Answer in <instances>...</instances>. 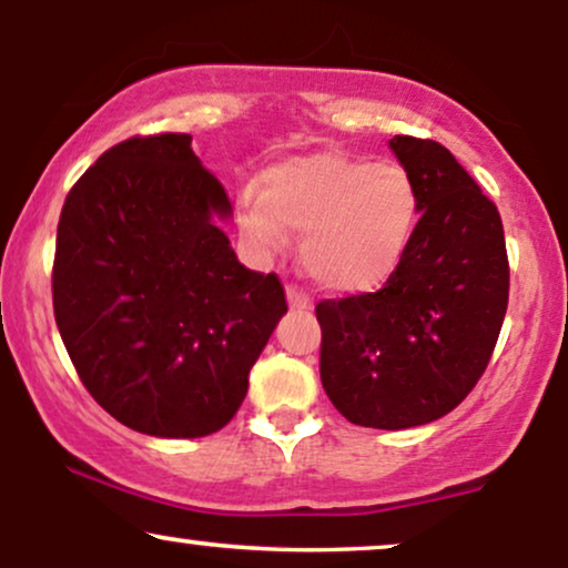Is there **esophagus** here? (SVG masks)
I'll return each mask as SVG.
<instances>
[{"label":"esophagus","instance_id":"1","mask_svg":"<svg viewBox=\"0 0 568 568\" xmlns=\"http://www.w3.org/2000/svg\"><path fill=\"white\" fill-rule=\"evenodd\" d=\"M285 296H288V304L296 306V310H306V306H312V298L306 296L298 285H285Z\"/></svg>","mask_w":568,"mask_h":568}]
</instances>
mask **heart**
I'll list each match as a JSON object with an SVG mask.
<instances>
[{
	"label": "heart",
	"instance_id": "heart-1",
	"mask_svg": "<svg viewBox=\"0 0 568 568\" xmlns=\"http://www.w3.org/2000/svg\"><path fill=\"white\" fill-rule=\"evenodd\" d=\"M419 197L406 168L321 152L280 162L262 194L243 192L237 226L251 243L277 247L304 232L310 275L331 291H366L395 272L414 237Z\"/></svg>",
	"mask_w": 568,
	"mask_h": 568
}]
</instances>
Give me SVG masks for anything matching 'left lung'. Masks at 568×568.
<instances>
[{
  "label": "left lung",
  "instance_id": "1",
  "mask_svg": "<svg viewBox=\"0 0 568 568\" xmlns=\"http://www.w3.org/2000/svg\"><path fill=\"white\" fill-rule=\"evenodd\" d=\"M389 149L419 197L400 264L376 293L325 298L321 379L352 425L406 429L440 419L491 361L510 296L497 205L438 141L395 135Z\"/></svg>",
  "mask_w": 568,
  "mask_h": 568
}]
</instances>
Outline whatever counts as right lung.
Masks as SVG:
<instances>
[{"label":"right lung","instance_id":"right-lung-1","mask_svg":"<svg viewBox=\"0 0 568 568\" xmlns=\"http://www.w3.org/2000/svg\"><path fill=\"white\" fill-rule=\"evenodd\" d=\"M224 186L192 135H133L71 186L53 310L88 393L135 433L202 438L237 414L288 312L275 272L245 270L221 232Z\"/></svg>","mask_w":568,"mask_h":568}]
</instances>
